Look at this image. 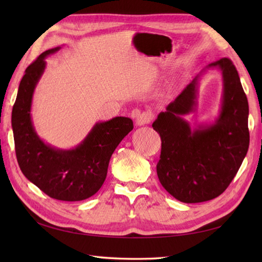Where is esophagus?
Instances as JSON below:
<instances>
[{"label":"esophagus","instance_id":"34e87169","mask_svg":"<svg viewBox=\"0 0 262 262\" xmlns=\"http://www.w3.org/2000/svg\"><path fill=\"white\" fill-rule=\"evenodd\" d=\"M133 117L135 118V122L137 126H144L148 124L152 119V114L151 113H141L140 110H133L132 113Z\"/></svg>","mask_w":262,"mask_h":262}]
</instances>
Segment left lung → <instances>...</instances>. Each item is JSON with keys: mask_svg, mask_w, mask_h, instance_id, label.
Returning a JSON list of instances; mask_svg holds the SVG:
<instances>
[{"mask_svg": "<svg viewBox=\"0 0 262 262\" xmlns=\"http://www.w3.org/2000/svg\"><path fill=\"white\" fill-rule=\"evenodd\" d=\"M209 69H219L224 81L219 116L213 123L191 127L183 117L195 111L200 81ZM248 117V99L235 66L229 58L208 64L152 125L162 141L157 172L165 190L187 204L219 197L247 155Z\"/></svg>", "mask_w": 262, "mask_h": 262, "instance_id": "obj_1", "label": "left lung"}]
</instances>
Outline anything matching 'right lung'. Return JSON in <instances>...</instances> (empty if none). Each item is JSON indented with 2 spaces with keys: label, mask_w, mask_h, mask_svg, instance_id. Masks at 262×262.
Returning a JSON list of instances; mask_svg holds the SVG:
<instances>
[{
  "label": "right lung",
  "mask_w": 262,
  "mask_h": 262,
  "mask_svg": "<svg viewBox=\"0 0 262 262\" xmlns=\"http://www.w3.org/2000/svg\"><path fill=\"white\" fill-rule=\"evenodd\" d=\"M62 48L43 52L27 68L12 109L15 154L22 173L49 197L80 202L97 193L105 180L111 155L134 126L127 117L98 121L79 145L55 147L41 140L31 117L33 93L46 69V58Z\"/></svg>",
  "instance_id": "add662e5"
}]
</instances>
